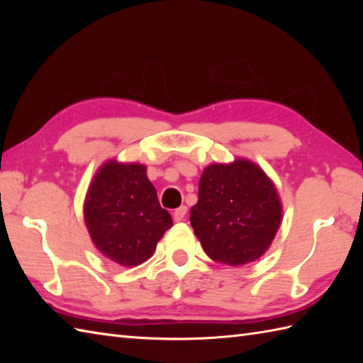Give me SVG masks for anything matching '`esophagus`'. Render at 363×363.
Here are the masks:
<instances>
[{
	"mask_svg": "<svg viewBox=\"0 0 363 363\" xmlns=\"http://www.w3.org/2000/svg\"><path fill=\"white\" fill-rule=\"evenodd\" d=\"M186 213H187V206H181L179 209H176L173 213L174 221H182L184 217H186Z\"/></svg>",
	"mask_w": 363,
	"mask_h": 363,
	"instance_id": "34e87169",
	"label": "esophagus"
}]
</instances>
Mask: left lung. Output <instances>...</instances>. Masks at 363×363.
Instances as JSON below:
<instances>
[{
    "mask_svg": "<svg viewBox=\"0 0 363 363\" xmlns=\"http://www.w3.org/2000/svg\"><path fill=\"white\" fill-rule=\"evenodd\" d=\"M281 221L279 194L257 164L238 157L204 168L190 225L211 259L229 267L257 260L272 246Z\"/></svg>",
    "mask_w": 363,
    "mask_h": 363,
    "instance_id": "1",
    "label": "left lung"
}]
</instances>
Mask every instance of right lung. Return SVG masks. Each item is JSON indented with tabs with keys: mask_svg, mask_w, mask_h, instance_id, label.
I'll return each mask as SVG.
<instances>
[{
	"mask_svg": "<svg viewBox=\"0 0 363 363\" xmlns=\"http://www.w3.org/2000/svg\"><path fill=\"white\" fill-rule=\"evenodd\" d=\"M84 221L91 242L104 257L133 268L148 260L172 215L162 209L157 191L142 164L104 162L84 201Z\"/></svg>",
	"mask_w": 363,
	"mask_h": 363,
	"instance_id": "1",
	"label": "right lung"
}]
</instances>
